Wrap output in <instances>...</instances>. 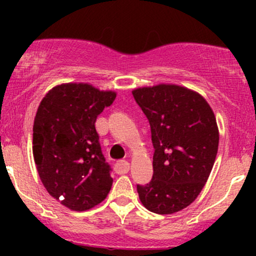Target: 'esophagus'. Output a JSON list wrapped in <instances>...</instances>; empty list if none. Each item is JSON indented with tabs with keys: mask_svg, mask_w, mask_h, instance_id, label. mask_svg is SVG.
Segmentation results:
<instances>
[{
	"mask_svg": "<svg viewBox=\"0 0 256 256\" xmlns=\"http://www.w3.org/2000/svg\"><path fill=\"white\" fill-rule=\"evenodd\" d=\"M128 170H130V164L128 161H118L115 164V172L118 174H128Z\"/></svg>",
	"mask_w": 256,
	"mask_h": 256,
	"instance_id": "1",
	"label": "esophagus"
}]
</instances>
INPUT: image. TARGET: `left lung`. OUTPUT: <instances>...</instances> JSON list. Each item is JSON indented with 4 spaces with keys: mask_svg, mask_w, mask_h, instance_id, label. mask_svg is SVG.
Here are the masks:
<instances>
[{
    "mask_svg": "<svg viewBox=\"0 0 256 256\" xmlns=\"http://www.w3.org/2000/svg\"><path fill=\"white\" fill-rule=\"evenodd\" d=\"M151 126L154 176L138 184L144 207L174 214L194 202L204 187L218 152L219 131L207 100L176 84L132 90Z\"/></svg>",
    "mask_w": 256,
    "mask_h": 256,
    "instance_id": "left-lung-1",
    "label": "left lung"
}]
</instances>
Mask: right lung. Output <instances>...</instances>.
Masks as SVG:
<instances>
[{"mask_svg": "<svg viewBox=\"0 0 256 256\" xmlns=\"http://www.w3.org/2000/svg\"><path fill=\"white\" fill-rule=\"evenodd\" d=\"M115 98V92L88 82H66L52 88L38 106L33 124L38 174L49 194L72 210L95 207L112 190L95 121Z\"/></svg>", "mask_w": 256, "mask_h": 256, "instance_id": "right-lung-1", "label": "right lung"}]
</instances>
